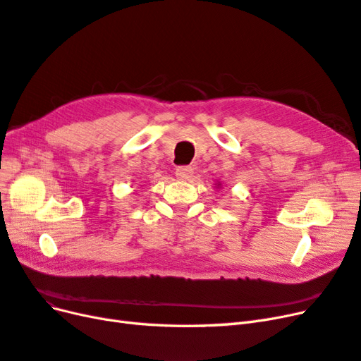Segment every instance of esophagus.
Segmentation results:
<instances>
[{"label": "esophagus", "instance_id": "1", "mask_svg": "<svg viewBox=\"0 0 361 361\" xmlns=\"http://www.w3.org/2000/svg\"><path fill=\"white\" fill-rule=\"evenodd\" d=\"M194 174V169L190 166H180L176 169V178L180 180H190Z\"/></svg>", "mask_w": 361, "mask_h": 361}]
</instances>
